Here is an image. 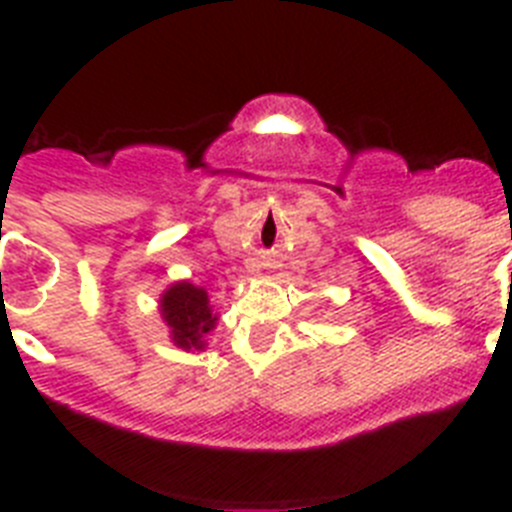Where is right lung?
Returning <instances> with one entry per match:
<instances>
[{
  "instance_id": "right-lung-1",
  "label": "right lung",
  "mask_w": 512,
  "mask_h": 512,
  "mask_svg": "<svg viewBox=\"0 0 512 512\" xmlns=\"http://www.w3.org/2000/svg\"><path fill=\"white\" fill-rule=\"evenodd\" d=\"M161 320L169 325V338L182 351H205L207 333L217 325V315L210 305L205 287H197L189 279L169 284L158 300Z\"/></svg>"
}]
</instances>
